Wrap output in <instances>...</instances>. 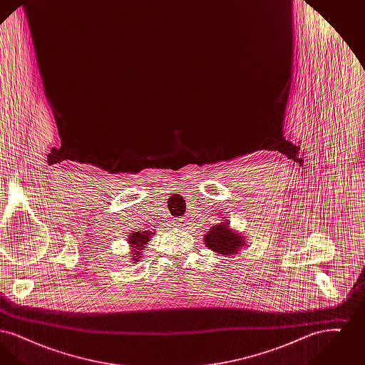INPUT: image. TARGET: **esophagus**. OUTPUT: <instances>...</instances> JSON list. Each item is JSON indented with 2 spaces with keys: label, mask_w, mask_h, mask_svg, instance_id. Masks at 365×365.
Here are the masks:
<instances>
[{
  "label": "esophagus",
  "mask_w": 365,
  "mask_h": 365,
  "mask_svg": "<svg viewBox=\"0 0 365 365\" xmlns=\"http://www.w3.org/2000/svg\"><path fill=\"white\" fill-rule=\"evenodd\" d=\"M186 225H187V223H186V219H179V220H176V225H175V226L182 227V228H183Z\"/></svg>",
  "instance_id": "esophagus-1"
}]
</instances>
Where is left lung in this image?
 I'll list each match as a JSON object with an SVG mask.
<instances>
[{"instance_id":"obj_1","label":"left lung","mask_w":365,"mask_h":365,"mask_svg":"<svg viewBox=\"0 0 365 365\" xmlns=\"http://www.w3.org/2000/svg\"><path fill=\"white\" fill-rule=\"evenodd\" d=\"M205 245L216 253L230 256L232 253L237 255L240 247L245 245L242 237L230 231L228 226L215 225L205 235Z\"/></svg>"}]
</instances>
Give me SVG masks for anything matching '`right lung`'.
Masks as SVG:
<instances>
[{"mask_svg":"<svg viewBox=\"0 0 365 365\" xmlns=\"http://www.w3.org/2000/svg\"><path fill=\"white\" fill-rule=\"evenodd\" d=\"M150 234L152 232H142V231H139V232H134L131 237H130V241L128 242L131 243V246L134 247V261H138V256L140 255V250H143V247H145V245L148 243L149 241V237H150ZM140 257V256H139Z\"/></svg>","mask_w":365,"mask_h":365,"instance_id":"add662e5","label":"right lung"}]
</instances>
